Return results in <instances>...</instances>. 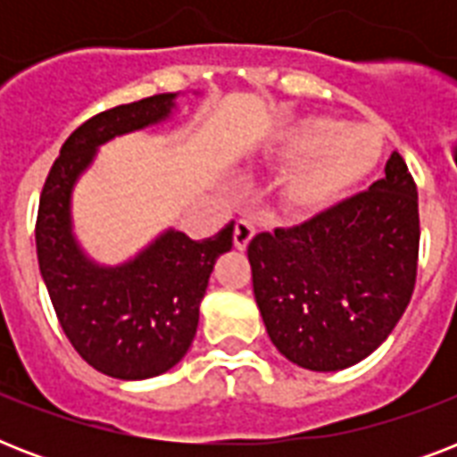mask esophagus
<instances>
[{
	"mask_svg": "<svg viewBox=\"0 0 457 457\" xmlns=\"http://www.w3.org/2000/svg\"><path fill=\"white\" fill-rule=\"evenodd\" d=\"M253 235H256V225L251 220H237L235 225V246L239 251H244L246 246H249V242L253 239Z\"/></svg>",
	"mask_w": 457,
	"mask_h": 457,
	"instance_id": "obj_1",
	"label": "esophagus"
}]
</instances>
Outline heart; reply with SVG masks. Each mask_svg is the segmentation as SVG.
Here are the masks:
<instances>
[{
  "label": "heart",
  "instance_id": "heart-1",
  "mask_svg": "<svg viewBox=\"0 0 457 457\" xmlns=\"http://www.w3.org/2000/svg\"><path fill=\"white\" fill-rule=\"evenodd\" d=\"M386 139L377 125L311 116L272 146V161L294 170L285 199L296 213H325L353 196L382 165Z\"/></svg>",
  "mask_w": 457,
  "mask_h": 457
}]
</instances>
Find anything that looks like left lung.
Masks as SVG:
<instances>
[{"mask_svg": "<svg viewBox=\"0 0 457 457\" xmlns=\"http://www.w3.org/2000/svg\"><path fill=\"white\" fill-rule=\"evenodd\" d=\"M382 179L303 225L249 244L268 337L312 372L351 368L379 348L411 303L418 275V187L398 152Z\"/></svg>", "mask_w": 457, "mask_h": 457, "instance_id": "8db88e82", "label": "left lung"}]
</instances>
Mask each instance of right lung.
Listing matches in <instances>:
<instances>
[{
    "label": "right lung",
    "mask_w": 457,
    "mask_h": 457,
    "mask_svg": "<svg viewBox=\"0 0 457 457\" xmlns=\"http://www.w3.org/2000/svg\"><path fill=\"white\" fill-rule=\"evenodd\" d=\"M175 99L154 95L89 118L63 142L39 196L35 242L56 318L75 351L116 379H149L185 358L215 261L232 249L235 222L201 242L165 229L120 265L96 263L75 239L73 189L96 149L168 120Z\"/></svg>",
    "instance_id": "obj_1"
}]
</instances>
